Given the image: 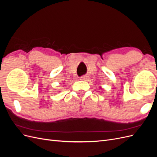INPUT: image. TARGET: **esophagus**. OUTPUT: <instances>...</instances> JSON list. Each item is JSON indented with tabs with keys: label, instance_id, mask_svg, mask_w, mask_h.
I'll use <instances>...</instances> for the list:
<instances>
[{
	"label": "esophagus",
	"instance_id": "1",
	"mask_svg": "<svg viewBox=\"0 0 157 157\" xmlns=\"http://www.w3.org/2000/svg\"><path fill=\"white\" fill-rule=\"evenodd\" d=\"M86 78H87V77H86V76H82V77H81L80 78V80H86Z\"/></svg>",
	"mask_w": 157,
	"mask_h": 157
}]
</instances>
